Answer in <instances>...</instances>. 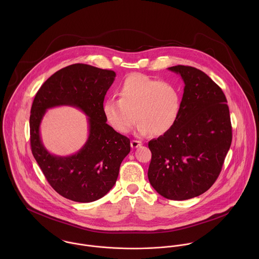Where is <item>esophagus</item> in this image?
I'll return each mask as SVG.
<instances>
[{
	"mask_svg": "<svg viewBox=\"0 0 259 259\" xmlns=\"http://www.w3.org/2000/svg\"><path fill=\"white\" fill-rule=\"evenodd\" d=\"M143 145V143L142 142H140V141H132L131 142V147L133 148H139V147H141Z\"/></svg>",
	"mask_w": 259,
	"mask_h": 259,
	"instance_id": "1",
	"label": "esophagus"
}]
</instances>
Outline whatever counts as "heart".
Here are the masks:
<instances>
[{
	"label": "heart",
	"instance_id": "obj_1",
	"mask_svg": "<svg viewBox=\"0 0 259 259\" xmlns=\"http://www.w3.org/2000/svg\"><path fill=\"white\" fill-rule=\"evenodd\" d=\"M118 94L119 99L111 98L104 104L107 120L118 133H127L136 117L139 136L164 135L178 121L182 99L178 88L170 82L134 74L124 79Z\"/></svg>",
	"mask_w": 259,
	"mask_h": 259
}]
</instances>
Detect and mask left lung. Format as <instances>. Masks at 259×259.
I'll return each mask as SVG.
<instances>
[{
  "mask_svg": "<svg viewBox=\"0 0 259 259\" xmlns=\"http://www.w3.org/2000/svg\"><path fill=\"white\" fill-rule=\"evenodd\" d=\"M184 82L181 111L175 126L151 140L148 181L163 197L185 200L214 184L231 145L229 109L222 89L192 67L175 66Z\"/></svg>",
  "mask_w": 259,
  "mask_h": 259,
  "instance_id": "obj_1",
  "label": "left lung"
}]
</instances>
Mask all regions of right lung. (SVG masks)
I'll use <instances>...</instances> for the list:
<instances>
[{
	"label": "right lung",
	"instance_id": "right-lung-1",
	"mask_svg": "<svg viewBox=\"0 0 259 259\" xmlns=\"http://www.w3.org/2000/svg\"><path fill=\"white\" fill-rule=\"evenodd\" d=\"M115 73L90 65L74 64L51 75L37 91L30 116L31 147L51 186L76 202H92L106 195L115 184L119 166L131 151V142L107 123L104 100ZM69 105L88 116L89 136L74 155L62 157L44 148L39 127L49 108Z\"/></svg>",
	"mask_w": 259,
	"mask_h": 259
}]
</instances>
